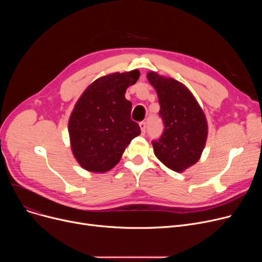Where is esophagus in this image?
Wrapping results in <instances>:
<instances>
[{
	"label": "esophagus",
	"instance_id": "34e87169",
	"mask_svg": "<svg viewBox=\"0 0 262 262\" xmlns=\"http://www.w3.org/2000/svg\"><path fill=\"white\" fill-rule=\"evenodd\" d=\"M139 126L141 128V133L144 135L145 132H146V123L145 122H140L139 123Z\"/></svg>",
	"mask_w": 262,
	"mask_h": 262
}]
</instances>
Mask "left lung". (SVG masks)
<instances>
[{
  "instance_id": "8db88e82",
  "label": "left lung",
  "mask_w": 262,
  "mask_h": 262,
  "mask_svg": "<svg viewBox=\"0 0 262 262\" xmlns=\"http://www.w3.org/2000/svg\"><path fill=\"white\" fill-rule=\"evenodd\" d=\"M147 79L157 92L163 133L152 141L156 157L175 172L196 163L208 135L204 112L190 90L174 78L149 72Z\"/></svg>"
}]
</instances>
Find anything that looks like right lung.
<instances>
[{"mask_svg": "<svg viewBox=\"0 0 262 262\" xmlns=\"http://www.w3.org/2000/svg\"><path fill=\"white\" fill-rule=\"evenodd\" d=\"M138 70L102 76L80 95L69 119L73 155L90 172L103 173L120 161L124 150L141 130L130 119L126 89L136 84Z\"/></svg>", "mask_w": 262, "mask_h": 262, "instance_id": "right-lung-1", "label": "right lung"}]
</instances>
